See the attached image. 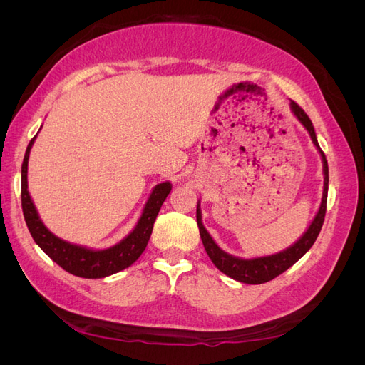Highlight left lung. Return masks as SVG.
<instances>
[{"instance_id":"obj_1","label":"left lung","mask_w":365,"mask_h":365,"mask_svg":"<svg viewBox=\"0 0 365 365\" xmlns=\"http://www.w3.org/2000/svg\"><path fill=\"white\" fill-rule=\"evenodd\" d=\"M291 111L297 117V120L304 126V129L309 132L311 135V140L315 145L317 150L319 152V157H322L323 161V173H324V185H323V197H322V204H319L318 212L315 217L312 219L311 225L307 227V230L303 233V236L298 239L295 244L288 247L286 250L271 254V256H263V257H254V259H242L231 256V254L225 252L222 248H219L213 237L210 236L208 231L205 230L202 224V215H201V205L197 201L196 207V222L197 228H200V235L202 239L204 248L208 254V257L212 259L215 263V267L224 272L228 277L233 280L242 282V283H248V284H260V283H267L272 279L277 277L282 272H284L288 268H291L295 262L300 260L304 254L311 250L314 245V242L317 240L319 231H322L323 222H324V215H326V202H327V190H329V168H327V160L323 150L319 149L318 140L315 135V129L311 118L306 115L303 109L298 106L295 102L291 101Z\"/></svg>"}]
</instances>
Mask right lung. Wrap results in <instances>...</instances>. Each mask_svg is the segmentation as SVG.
<instances>
[{"instance_id": "1", "label": "right lung", "mask_w": 365, "mask_h": 365, "mask_svg": "<svg viewBox=\"0 0 365 365\" xmlns=\"http://www.w3.org/2000/svg\"><path fill=\"white\" fill-rule=\"evenodd\" d=\"M36 135L29 143L23 168H21V202H23V213L30 235L33 240L36 242V245H39V248L53 262H56L61 268L82 279H103L130 267L141 256V252L145 251L152 235L153 222H155L157 215L163 202L165 201V197H168L172 190V184L165 181L153 187L149 200L145 208H143V213L137 220V225L125 239H121L114 247L105 250H93L71 244V242H67L58 237L56 235H53L43 225L29 193V157Z\"/></svg>"}]
</instances>
